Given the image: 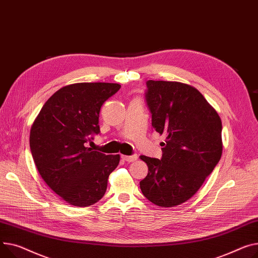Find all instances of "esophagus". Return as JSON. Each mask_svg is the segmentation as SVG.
<instances>
[{"mask_svg": "<svg viewBox=\"0 0 258 258\" xmlns=\"http://www.w3.org/2000/svg\"><path fill=\"white\" fill-rule=\"evenodd\" d=\"M121 158H122L125 162L131 163V162L137 161V159H138V156H137V154H133V156H122Z\"/></svg>", "mask_w": 258, "mask_h": 258, "instance_id": "obj_1", "label": "esophagus"}]
</instances>
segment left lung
Returning a JSON list of instances; mask_svg holds the SVG:
<instances>
[{
	"instance_id": "obj_1",
	"label": "left lung",
	"mask_w": 258,
	"mask_h": 258,
	"mask_svg": "<svg viewBox=\"0 0 258 258\" xmlns=\"http://www.w3.org/2000/svg\"><path fill=\"white\" fill-rule=\"evenodd\" d=\"M151 124L166 135L162 159L141 156L148 166L140 181L153 204L173 208L201 187L222 156V122L217 111L192 86L179 82H146Z\"/></svg>"
}]
</instances>
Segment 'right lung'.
I'll return each mask as SVG.
<instances>
[{
	"mask_svg": "<svg viewBox=\"0 0 258 258\" xmlns=\"http://www.w3.org/2000/svg\"><path fill=\"white\" fill-rule=\"evenodd\" d=\"M121 86L114 83H77L51 95L30 131L34 163L45 183L64 201L89 207L102 198L108 178L120 161L86 147L99 134L101 106Z\"/></svg>",
	"mask_w": 258,
	"mask_h": 258,
	"instance_id": "1",
	"label": "right lung"
}]
</instances>
